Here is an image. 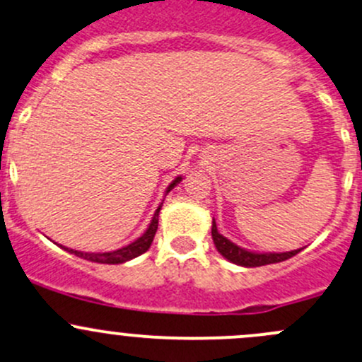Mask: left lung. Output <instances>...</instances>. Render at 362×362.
<instances>
[{"mask_svg": "<svg viewBox=\"0 0 362 362\" xmlns=\"http://www.w3.org/2000/svg\"><path fill=\"white\" fill-rule=\"evenodd\" d=\"M211 238L213 243H215L216 250L222 257H226L227 260L232 262V264L243 265V267H262V265H269V264H277V262L288 260V258L295 257L300 250H293V251H286V253H253V251H246L243 248H239L238 245L229 241L227 238H223L220 234L218 229H216V223L213 220L211 226Z\"/></svg>", "mask_w": 362, "mask_h": 362, "instance_id": "left-lung-1", "label": "left lung"}]
</instances>
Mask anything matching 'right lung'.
<instances>
[{
	"label": "right lung",
	"mask_w": 362,
	"mask_h": 362,
	"mask_svg": "<svg viewBox=\"0 0 362 362\" xmlns=\"http://www.w3.org/2000/svg\"><path fill=\"white\" fill-rule=\"evenodd\" d=\"M180 180H182V177L175 178V180L168 185V189H166V194H168L171 189L175 187V185L180 184ZM161 206H163V203L159 204V208L156 210L154 216H152V220H151V226L147 227V230L144 232V234L140 235L136 241L130 243V245L124 246V248L116 250V251H107V253H83V251H76V250H69V248H64V250H67L69 253H74L76 257L85 258V260L97 262V264H123V262L132 260V258L146 253V251L151 248L152 239H154L156 230H158V216H159V210H161Z\"/></svg>",
	"instance_id": "right-lung-1"
}]
</instances>
